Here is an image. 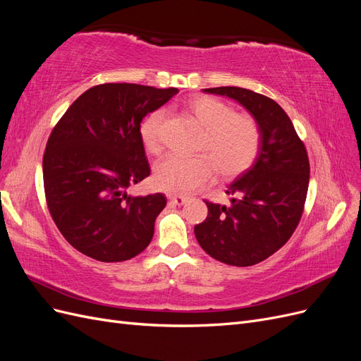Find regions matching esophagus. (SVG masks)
Segmentation results:
<instances>
[{"mask_svg":"<svg viewBox=\"0 0 361 361\" xmlns=\"http://www.w3.org/2000/svg\"><path fill=\"white\" fill-rule=\"evenodd\" d=\"M169 199H170V202H171L173 204H178V206L185 204V203L188 202L187 197H180V195H169Z\"/></svg>","mask_w":361,"mask_h":361,"instance_id":"34e87169","label":"esophagus"}]
</instances>
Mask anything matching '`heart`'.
<instances>
[{
	"instance_id": "obj_1",
	"label": "heart",
	"mask_w": 361,
	"mask_h": 361,
	"mask_svg": "<svg viewBox=\"0 0 361 361\" xmlns=\"http://www.w3.org/2000/svg\"><path fill=\"white\" fill-rule=\"evenodd\" d=\"M188 110L204 126L197 157L167 155L157 162L154 185L159 191L187 195L209 182L215 170L223 178H235L256 162L262 133L256 120L247 114H235L233 108L212 96H195ZM164 114H150L140 128L145 147L157 154L161 149V125Z\"/></svg>"
}]
</instances>
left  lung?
Listing matches in <instances>:
<instances>
[{
    "label": "left lung",
    "mask_w": 361,
    "mask_h": 361,
    "mask_svg": "<svg viewBox=\"0 0 361 361\" xmlns=\"http://www.w3.org/2000/svg\"><path fill=\"white\" fill-rule=\"evenodd\" d=\"M206 93L232 97L256 118L262 146L256 162L226 191L231 206L206 202V220L194 227L211 257L251 267L274 255L297 228L307 197L310 164L289 116L271 97L241 87H215Z\"/></svg>",
    "instance_id": "1"
}]
</instances>
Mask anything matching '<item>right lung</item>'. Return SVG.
I'll return each mask as SVG.
<instances>
[{"label": "right lung", "mask_w": 361, "mask_h": 361, "mask_svg": "<svg viewBox=\"0 0 361 361\" xmlns=\"http://www.w3.org/2000/svg\"><path fill=\"white\" fill-rule=\"evenodd\" d=\"M179 90L106 82L84 92L54 126L43 154L49 214L64 239L101 262H123L152 241L164 194L130 197L150 174L141 120Z\"/></svg>", "instance_id": "obj_1"}]
</instances>
